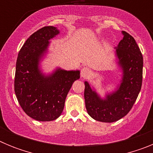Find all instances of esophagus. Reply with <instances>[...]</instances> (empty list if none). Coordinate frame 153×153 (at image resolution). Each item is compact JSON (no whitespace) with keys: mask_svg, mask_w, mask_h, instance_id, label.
I'll return each instance as SVG.
<instances>
[{"mask_svg":"<svg viewBox=\"0 0 153 153\" xmlns=\"http://www.w3.org/2000/svg\"><path fill=\"white\" fill-rule=\"evenodd\" d=\"M91 75V70L87 67H84L81 70L80 76L82 78H87Z\"/></svg>","mask_w":153,"mask_h":153,"instance_id":"esophagus-1","label":"esophagus"}]
</instances>
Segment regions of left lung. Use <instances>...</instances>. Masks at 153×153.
Segmentation results:
<instances>
[{"instance_id": "left-lung-1", "label": "left lung", "mask_w": 153, "mask_h": 153, "mask_svg": "<svg viewBox=\"0 0 153 153\" xmlns=\"http://www.w3.org/2000/svg\"><path fill=\"white\" fill-rule=\"evenodd\" d=\"M117 47L114 48L115 62L121 76L114 90L105 93L104 97L85 81L84 99L86 111L95 120L113 123L130 111L140 93L143 81V59L135 39L126 31Z\"/></svg>"}]
</instances>
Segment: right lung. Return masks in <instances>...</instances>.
<instances>
[{"label": "right lung", "instance_id": "1", "mask_svg": "<svg viewBox=\"0 0 153 153\" xmlns=\"http://www.w3.org/2000/svg\"><path fill=\"white\" fill-rule=\"evenodd\" d=\"M60 34L53 26L44 27L24 43L16 63L14 91L26 114L37 121H52L61 115L65 100L79 70L56 67L46 74L42 62L49 53L51 40Z\"/></svg>", "mask_w": 153, "mask_h": 153}]
</instances>
